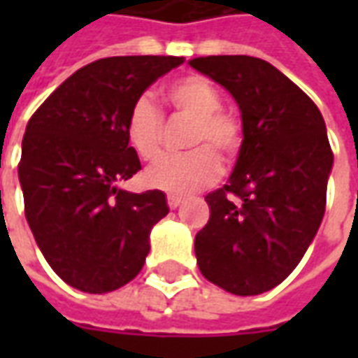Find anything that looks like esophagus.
<instances>
[{
	"mask_svg": "<svg viewBox=\"0 0 358 358\" xmlns=\"http://www.w3.org/2000/svg\"><path fill=\"white\" fill-rule=\"evenodd\" d=\"M166 201H169V207H171V209H176V207H180V205L184 203V197H182V195H169Z\"/></svg>",
	"mask_w": 358,
	"mask_h": 358,
	"instance_id": "esophagus-1",
	"label": "esophagus"
}]
</instances>
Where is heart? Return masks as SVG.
<instances>
[{
	"label": "heart",
	"mask_w": 358,
	"mask_h": 358,
	"mask_svg": "<svg viewBox=\"0 0 358 358\" xmlns=\"http://www.w3.org/2000/svg\"><path fill=\"white\" fill-rule=\"evenodd\" d=\"M166 99L178 115L192 118L187 145L197 148L184 155H164L149 164L143 178L149 187L172 195L192 194L220 174V159L208 148L232 157L241 143V124L232 113L222 110L218 90L201 76H186L166 88ZM163 117L149 95L132 103L126 117V138L141 159H153L161 149ZM203 145V148L199 145Z\"/></svg>",
	"instance_id": "1"
}]
</instances>
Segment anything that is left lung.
<instances>
[{"label":"left lung","instance_id":"left-lung-1","mask_svg":"<svg viewBox=\"0 0 358 358\" xmlns=\"http://www.w3.org/2000/svg\"><path fill=\"white\" fill-rule=\"evenodd\" d=\"M189 66L232 95L243 132L228 184L205 197L210 217L195 236L197 264L226 292L259 295L292 274L320 228L334 166L326 124L263 59L210 55Z\"/></svg>","mask_w":358,"mask_h":358}]
</instances>
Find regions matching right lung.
<instances>
[{"instance_id":"add662e5","label":"right lung","mask_w":358,"mask_h":358,"mask_svg":"<svg viewBox=\"0 0 358 358\" xmlns=\"http://www.w3.org/2000/svg\"><path fill=\"white\" fill-rule=\"evenodd\" d=\"M184 57L94 61L69 76L28 120L19 180L38 248L61 280L107 293L138 276L151 228L169 215L159 189L118 187L141 169L128 145L132 103Z\"/></svg>"}]
</instances>
